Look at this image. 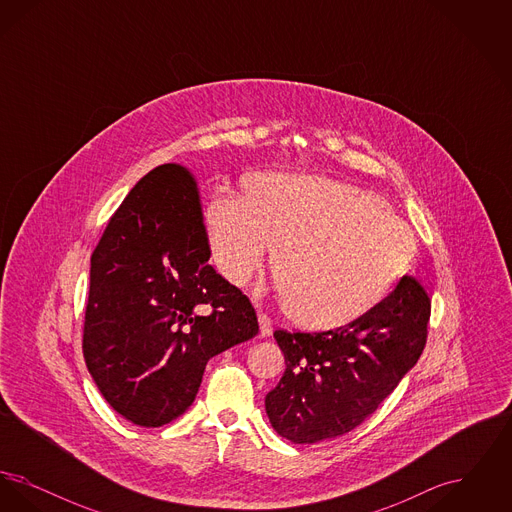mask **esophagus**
<instances>
[{"label": "esophagus", "mask_w": 512, "mask_h": 512, "mask_svg": "<svg viewBox=\"0 0 512 512\" xmlns=\"http://www.w3.org/2000/svg\"><path fill=\"white\" fill-rule=\"evenodd\" d=\"M257 318H259V328H261V336L263 338H267V336H270L272 334V320L265 315V313H259L257 315Z\"/></svg>", "instance_id": "34e87169"}]
</instances>
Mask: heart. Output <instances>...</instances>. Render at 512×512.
I'll return each instance as SVG.
<instances>
[{
    "mask_svg": "<svg viewBox=\"0 0 512 512\" xmlns=\"http://www.w3.org/2000/svg\"><path fill=\"white\" fill-rule=\"evenodd\" d=\"M215 265L232 284L259 274L276 245L290 317L338 328L382 301L413 255L411 230L363 190L334 178L261 172L217 188L205 207Z\"/></svg>",
    "mask_w": 512,
    "mask_h": 512,
    "instance_id": "obj_1",
    "label": "heart"
}]
</instances>
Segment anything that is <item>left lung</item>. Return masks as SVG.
<instances>
[{"label":"left lung","mask_w":512,"mask_h":512,"mask_svg":"<svg viewBox=\"0 0 512 512\" xmlns=\"http://www.w3.org/2000/svg\"><path fill=\"white\" fill-rule=\"evenodd\" d=\"M428 320L430 295L413 276H403L388 297L336 330H276L286 370L265 397L272 428L293 443L357 428L420 359Z\"/></svg>","instance_id":"obj_1"}]
</instances>
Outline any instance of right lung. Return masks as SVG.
<instances>
[{"mask_svg": "<svg viewBox=\"0 0 512 512\" xmlns=\"http://www.w3.org/2000/svg\"><path fill=\"white\" fill-rule=\"evenodd\" d=\"M209 257L195 180L174 163L130 190L92 253L84 359L132 424L186 413L209 359L259 332L249 299Z\"/></svg>", "mask_w": 512, "mask_h": 512, "instance_id": "add662e5", "label": "right lung"}]
</instances>
